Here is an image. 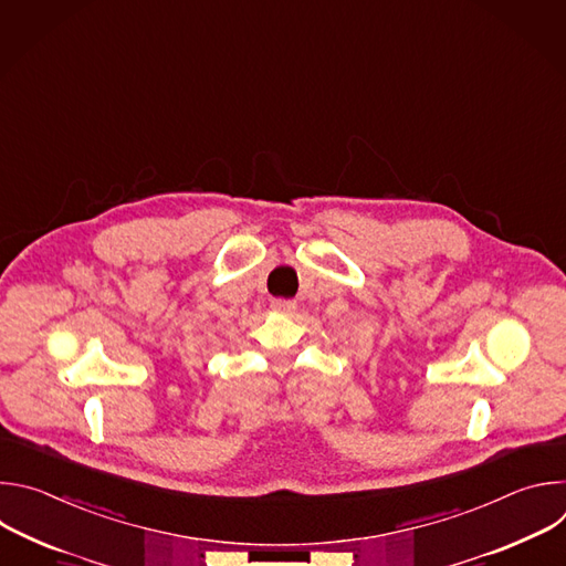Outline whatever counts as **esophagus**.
<instances>
[{
    "mask_svg": "<svg viewBox=\"0 0 566 566\" xmlns=\"http://www.w3.org/2000/svg\"><path fill=\"white\" fill-rule=\"evenodd\" d=\"M271 308H273L275 313L291 315V313L297 308V304H295L293 300H282V297H277V300H273V302H271Z\"/></svg>",
    "mask_w": 566,
    "mask_h": 566,
    "instance_id": "esophagus-1",
    "label": "esophagus"
}]
</instances>
